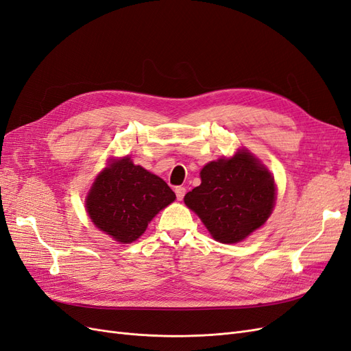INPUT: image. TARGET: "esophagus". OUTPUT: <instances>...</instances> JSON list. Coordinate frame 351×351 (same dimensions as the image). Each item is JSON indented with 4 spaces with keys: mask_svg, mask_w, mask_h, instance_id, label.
Here are the masks:
<instances>
[{
    "mask_svg": "<svg viewBox=\"0 0 351 351\" xmlns=\"http://www.w3.org/2000/svg\"><path fill=\"white\" fill-rule=\"evenodd\" d=\"M184 195H186V187H183V186L176 187V196L178 200H183Z\"/></svg>",
    "mask_w": 351,
    "mask_h": 351,
    "instance_id": "obj_1",
    "label": "esophagus"
}]
</instances>
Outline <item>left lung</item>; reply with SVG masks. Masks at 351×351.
<instances>
[{
	"mask_svg": "<svg viewBox=\"0 0 351 351\" xmlns=\"http://www.w3.org/2000/svg\"><path fill=\"white\" fill-rule=\"evenodd\" d=\"M200 180V186L184 196V204L219 243L244 240L272 214L274 177L247 149L210 161L202 168Z\"/></svg>",
	"mask_w": 351,
	"mask_h": 351,
	"instance_id": "obj_1",
	"label": "left lung"
}]
</instances>
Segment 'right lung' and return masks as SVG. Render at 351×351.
<instances>
[{
	"label": "right lung",
	"instance_id": "obj_1",
	"mask_svg": "<svg viewBox=\"0 0 351 351\" xmlns=\"http://www.w3.org/2000/svg\"><path fill=\"white\" fill-rule=\"evenodd\" d=\"M174 200L176 193L161 177L124 156L111 159L95 178L84 205L95 226L124 244L139 239Z\"/></svg>",
	"mask_w": 351,
	"mask_h": 351
}]
</instances>
